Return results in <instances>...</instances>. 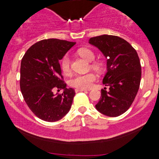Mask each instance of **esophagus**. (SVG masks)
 Here are the masks:
<instances>
[{
    "label": "esophagus",
    "mask_w": 159,
    "mask_h": 159,
    "mask_svg": "<svg viewBox=\"0 0 159 159\" xmlns=\"http://www.w3.org/2000/svg\"><path fill=\"white\" fill-rule=\"evenodd\" d=\"M76 92H79V91H87V90H84V89H76L75 90Z\"/></svg>",
    "instance_id": "esophagus-1"
}]
</instances>
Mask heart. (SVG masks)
Masks as SVG:
<instances>
[{"mask_svg": "<svg viewBox=\"0 0 159 159\" xmlns=\"http://www.w3.org/2000/svg\"><path fill=\"white\" fill-rule=\"evenodd\" d=\"M78 54L88 61H93L95 58V54L89 48H80L78 51ZM70 61L68 54L65 55L61 61V68L62 71L68 75L70 71ZM93 69L101 70L102 68V64L99 62H93L91 65ZM96 80V75L94 73H87L84 75H77L70 80V84L71 87L78 89H89L93 86Z\"/></svg>", "mask_w": 159, "mask_h": 159, "instance_id": "obj_1", "label": "heart"}]
</instances>
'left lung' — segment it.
<instances>
[{
	"label": "left lung",
	"instance_id": "obj_1",
	"mask_svg": "<svg viewBox=\"0 0 159 159\" xmlns=\"http://www.w3.org/2000/svg\"><path fill=\"white\" fill-rule=\"evenodd\" d=\"M107 58V73L96 109L103 115L117 117L126 111L134 102L139 89L142 68L134 48L123 38L103 34L89 39Z\"/></svg>",
	"mask_w": 159,
	"mask_h": 159
}]
</instances>
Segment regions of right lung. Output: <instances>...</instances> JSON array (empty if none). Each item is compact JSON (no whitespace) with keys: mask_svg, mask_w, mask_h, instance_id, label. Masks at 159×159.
<instances>
[{"mask_svg":"<svg viewBox=\"0 0 159 159\" xmlns=\"http://www.w3.org/2000/svg\"><path fill=\"white\" fill-rule=\"evenodd\" d=\"M76 44L50 38L31 46L20 63V87L28 108L40 119L49 122L61 119L71 107L75 91L67 89L59 60ZM63 89L61 94L54 89Z\"/></svg>","mask_w":159,"mask_h":159,"instance_id":"add662e5","label":"right lung"}]
</instances>
